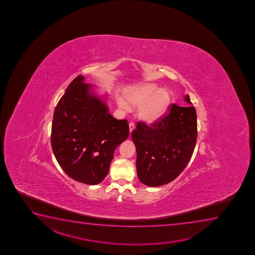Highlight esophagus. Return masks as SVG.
<instances>
[{"label": "esophagus", "mask_w": 255, "mask_h": 255, "mask_svg": "<svg viewBox=\"0 0 255 255\" xmlns=\"http://www.w3.org/2000/svg\"><path fill=\"white\" fill-rule=\"evenodd\" d=\"M129 132L131 133L132 130L133 129H135V124L133 123V122H130V123L129 124Z\"/></svg>", "instance_id": "esophagus-1"}]
</instances>
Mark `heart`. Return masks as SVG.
<instances>
[{
  "label": "heart",
  "instance_id": "b5f03b06",
  "mask_svg": "<svg viewBox=\"0 0 255 255\" xmlns=\"http://www.w3.org/2000/svg\"><path fill=\"white\" fill-rule=\"evenodd\" d=\"M126 98L132 107H141L139 110L141 120L147 123H153L165 114L170 102V93L167 89L159 88L154 83H141L127 90ZM117 103L126 111L130 108L122 97L118 98Z\"/></svg>",
  "mask_w": 255,
  "mask_h": 255
}]
</instances>
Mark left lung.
<instances>
[{
    "label": "left lung",
    "mask_w": 255,
    "mask_h": 255,
    "mask_svg": "<svg viewBox=\"0 0 255 255\" xmlns=\"http://www.w3.org/2000/svg\"><path fill=\"white\" fill-rule=\"evenodd\" d=\"M184 100L192 105L188 95ZM131 136L139 180L149 187L169 183L184 170L194 153L197 140L195 108L172 104L169 113L151 126L138 122Z\"/></svg>",
    "instance_id": "left-lung-1"
}]
</instances>
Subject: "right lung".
<instances>
[{
    "label": "right lung",
    "mask_w": 255,
    "mask_h": 255,
    "mask_svg": "<svg viewBox=\"0 0 255 255\" xmlns=\"http://www.w3.org/2000/svg\"><path fill=\"white\" fill-rule=\"evenodd\" d=\"M84 80L82 75L73 79L54 109L52 149L70 177L96 185L108 175L114 150L129 136V126L113 117Z\"/></svg>",
    "instance_id": "add662e5"
}]
</instances>
